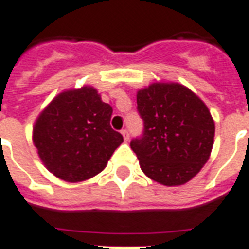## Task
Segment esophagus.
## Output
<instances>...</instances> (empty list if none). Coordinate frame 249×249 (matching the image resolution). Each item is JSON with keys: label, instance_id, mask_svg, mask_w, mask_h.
Wrapping results in <instances>:
<instances>
[{"label": "esophagus", "instance_id": "obj_1", "mask_svg": "<svg viewBox=\"0 0 249 249\" xmlns=\"http://www.w3.org/2000/svg\"><path fill=\"white\" fill-rule=\"evenodd\" d=\"M121 134H123V137H124L125 141H128V140H129V132H128L126 129L121 130Z\"/></svg>", "mask_w": 249, "mask_h": 249}]
</instances>
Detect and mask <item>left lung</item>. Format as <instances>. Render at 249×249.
Returning a JSON list of instances; mask_svg holds the SVG:
<instances>
[{
  "label": "left lung",
  "mask_w": 249,
  "mask_h": 249,
  "mask_svg": "<svg viewBox=\"0 0 249 249\" xmlns=\"http://www.w3.org/2000/svg\"><path fill=\"white\" fill-rule=\"evenodd\" d=\"M137 109L143 133L130 148L145 176L170 187L193 179L213 150L215 123L207 106L179 83L158 82L139 89Z\"/></svg>",
  "instance_id": "8db88e82"
}]
</instances>
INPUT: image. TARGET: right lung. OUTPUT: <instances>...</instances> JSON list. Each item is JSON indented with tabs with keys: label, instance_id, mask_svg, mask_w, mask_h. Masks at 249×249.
Returning a JSON list of instances; mask_svg holds the SVG:
<instances>
[{
	"label": "right lung",
	"instance_id": "obj_1",
	"mask_svg": "<svg viewBox=\"0 0 249 249\" xmlns=\"http://www.w3.org/2000/svg\"><path fill=\"white\" fill-rule=\"evenodd\" d=\"M112 112L91 86L56 95L33 126V142L46 169L67 182L86 181L104 170L124 141L110 128Z\"/></svg>",
	"mask_w": 249,
	"mask_h": 249
}]
</instances>
